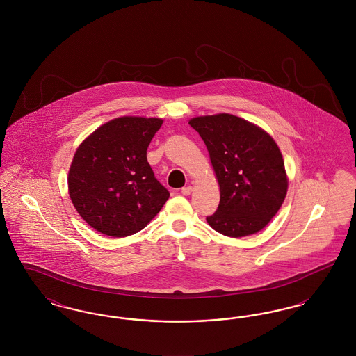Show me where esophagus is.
<instances>
[{
	"mask_svg": "<svg viewBox=\"0 0 356 356\" xmlns=\"http://www.w3.org/2000/svg\"><path fill=\"white\" fill-rule=\"evenodd\" d=\"M181 193L184 195V196H188V195H191L192 193V186H184V188H181Z\"/></svg>",
	"mask_w": 356,
	"mask_h": 356,
	"instance_id": "1",
	"label": "esophagus"
}]
</instances>
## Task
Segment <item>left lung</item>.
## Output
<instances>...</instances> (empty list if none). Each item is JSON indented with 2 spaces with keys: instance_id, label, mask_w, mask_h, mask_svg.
Segmentation results:
<instances>
[{
  "instance_id": "obj_1",
  "label": "left lung",
  "mask_w": 356,
  "mask_h": 356,
  "mask_svg": "<svg viewBox=\"0 0 356 356\" xmlns=\"http://www.w3.org/2000/svg\"><path fill=\"white\" fill-rule=\"evenodd\" d=\"M220 186V203L207 216L221 235L248 236L263 229L284 202L287 176L271 136L234 115L195 118Z\"/></svg>"
}]
</instances>
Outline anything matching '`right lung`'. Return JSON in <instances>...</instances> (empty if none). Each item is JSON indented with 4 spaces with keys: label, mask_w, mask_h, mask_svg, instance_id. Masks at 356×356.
<instances>
[{
    "label": "right lung",
    "mask_w": 356,
    "mask_h": 356,
    "mask_svg": "<svg viewBox=\"0 0 356 356\" xmlns=\"http://www.w3.org/2000/svg\"><path fill=\"white\" fill-rule=\"evenodd\" d=\"M161 119L119 118L96 129L74 153L69 196L80 216L104 235L141 231L160 212L170 191L154 177L147 149Z\"/></svg>",
    "instance_id": "right-lung-1"
}]
</instances>
